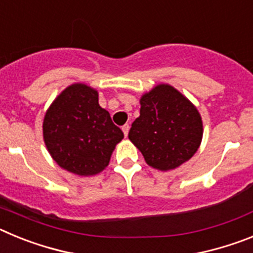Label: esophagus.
Here are the masks:
<instances>
[{"label": "esophagus", "mask_w": 253, "mask_h": 253, "mask_svg": "<svg viewBox=\"0 0 253 253\" xmlns=\"http://www.w3.org/2000/svg\"><path fill=\"white\" fill-rule=\"evenodd\" d=\"M129 128H130V126H129V124H125V125H123V126H122V130H123V133H124L125 137H128Z\"/></svg>", "instance_id": "1"}]
</instances>
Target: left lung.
I'll list each match as a JSON object with an SVG mask.
<instances>
[{"label": "left lung", "mask_w": 253, "mask_h": 253, "mask_svg": "<svg viewBox=\"0 0 253 253\" xmlns=\"http://www.w3.org/2000/svg\"><path fill=\"white\" fill-rule=\"evenodd\" d=\"M129 139L153 169H173L193 157L203 138L200 114L169 84H158L140 99V115Z\"/></svg>", "instance_id": "obj_1"}]
</instances>
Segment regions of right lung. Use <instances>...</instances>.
Instances as JSON below:
<instances>
[{"label": "right lung", "instance_id": "right-lung-1", "mask_svg": "<svg viewBox=\"0 0 253 253\" xmlns=\"http://www.w3.org/2000/svg\"><path fill=\"white\" fill-rule=\"evenodd\" d=\"M43 135L53 160L80 176L101 172L124 138L99 105L97 91L84 84L67 87L54 100L44 118Z\"/></svg>", "mask_w": 253, "mask_h": 253}]
</instances>
